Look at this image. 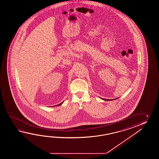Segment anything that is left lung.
<instances>
[{"label":"left lung","instance_id":"obj_1","mask_svg":"<svg viewBox=\"0 0 159 159\" xmlns=\"http://www.w3.org/2000/svg\"><path fill=\"white\" fill-rule=\"evenodd\" d=\"M102 99H103V100H104V101H112V100H114V99H105V98H101ZM117 99V98H115L114 99Z\"/></svg>","mask_w":159,"mask_h":159}]
</instances>
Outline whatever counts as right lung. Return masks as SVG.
I'll return each instance as SVG.
<instances>
[{
	"label": "right lung",
	"instance_id": "1",
	"mask_svg": "<svg viewBox=\"0 0 159 159\" xmlns=\"http://www.w3.org/2000/svg\"><path fill=\"white\" fill-rule=\"evenodd\" d=\"M63 102H64V101L62 102H61V103H60V104H58V105H56V106H60V105H62V103H63Z\"/></svg>",
	"mask_w": 159,
	"mask_h": 159
}]
</instances>
